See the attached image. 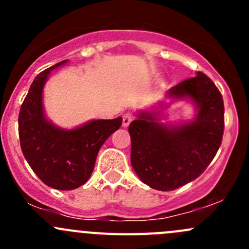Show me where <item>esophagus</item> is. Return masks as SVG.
Wrapping results in <instances>:
<instances>
[{"mask_svg":"<svg viewBox=\"0 0 249 249\" xmlns=\"http://www.w3.org/2000/svg\"><path fill=\"white\" fill-rule=\"evenodd\" d=\"M132 120V115L130 114V113H125L124 115H123V126L126 127L129 126V124L131 123Z\"/></svg>","mask_w":249,"mask_h":249,"instance_id":"esophagus-1","label":"esophagus"}]
</instances>
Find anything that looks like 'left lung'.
Returning <instances> with one entry per match:
<instances>
[{"label":"left lung","mask_w":249,"mask_h":249,"mask_svg":"<svg viewBox=\"0 0 249 249\" xmlns=\"http://www.w3.org/2000/svg\"><path fill=\"white\" fill-rule=\"evenodd\" d=\"M167 96L189 97L197 114L182 125L159 123V113L141 112L130 123L131 165L140 179L161 192L175 190L205 171L222 144L224 102L202 72L171 88Z\"/></svg>","instance_id":"1"}]
</instances>
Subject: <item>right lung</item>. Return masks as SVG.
Masks as SVG:
<instances>
[{
  "instance_id": "1",
  "label": "right lung",
  "mask_w": 249,
  "mask_h": 249,
  "mask_svg": "<svg viewBox=\"0 0 249 249\" xmlns=\"http://www.w3.org/2000/svg\"><path fill=\"white\" fill-rule=\"evenodd\" d=\"M66 60L37 74L19 112V139L22 154L39 179L59 190L84 184L94 171L97 153L123 118L91 120L73 130H64L46 119L42 92L48 77Z\"/></svg>"
}]
</instances>
